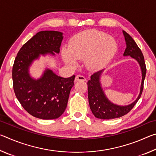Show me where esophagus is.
<instances>
[{"label":"esophagus","mask_w":156,"mask_h":156,"mask_svg":"<svg viewBox=\"0 0 156 156\" xmlns=\"http://www.w3.org/2000/svg\"><path fill=\"white\" fill-rule=\"evenodd\" d=\"M75 81L78 82V81H86V78L84 77L83 76L81 75H77L75 78Z\"/></svg>","instance_id":"obj_1"}]
</instances>
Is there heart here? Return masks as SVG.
I'll return each instance as SVG.
<instances>
[{
    "mask_svg": "<svg viewBox=\"0 0 156 156\" xmlns=\"http://www.w3.org/2000/svg\"><path fill=\"white\" fill-rule=\"evenodd\" d=\"M118 44L114 37L95 29L84 30L72 37L69 47L62 49V56L67 65L76 67L78 59L84 58L91 72L101 70L117 54Z\"/></svg>",
    "mask_w": 156,
    "mask_h": 156,
    "instance_id": "1",
    "label": "heart"
}]
</instances>
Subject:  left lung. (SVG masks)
<instances>
[{
    "label": "left lung",
    "mask_w": 156,
    "mask_h": 156,
    "mask_svg": "<svg viewBox=\"0 0 156 156\" xmlns=\"http://www.w3.org/2000/svg\"><path fill=\"white\" fill-rule=\"evenodd\" d=\"M125 37L126 47L124 52V56H130L138 62L142 73V81L138 97L131 104L126 105H119L113 103L107 97L102 88L101 82L102 75L105 69L99 71L91 76V79L87 82L88 98L91 111L94 116L100 119H113L122 117L130 112L138 101L143 90L144 80L146 76V65H145L143 54L140 49L131 36L122 30Z\"/></svg>",
    "instance_id": "8db88e82"
}]
</instances>
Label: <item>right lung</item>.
Segmentation results:
<instances>
[{
  "instance_id": "add662e5",
  "label": "right lung",
  "mask_w": 156,
  "mask_h": 156,
  "mask_svg": "<svg viewBox=\"0 0 156 156\" xmlns=\"http://www.w3.org/2000/svg\"><path fill=\"white\" fill-rule=\"evenodd\" d=\"M63 33L41 31L23 44L12 69L14 90L18 101L34 117L43 120L59 118L67 107L75 76L62 78L45 68L41 77L31 76L30 67L41 56H55L60 52Z\"/></svg>"
}]
</instances>
